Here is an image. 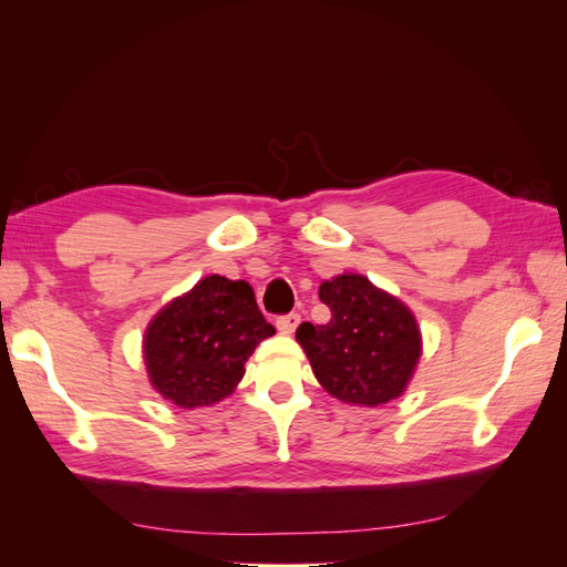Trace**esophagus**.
<instances>
[{"label": "esophagus", "mask_w": 567, "mask_h": 567, "mask_svg": "<svg viewBox=\"0 0 567 567\" xmlns=\"http://www.w3.org/2000/svg\"><path fill=\"white\" fill-rule=\"evenodd\" d=\"M298 323H300V315H286V317H279L277 329H279L284 336H290V333H296Z\"/></svg>", "instance_id": "1"}]
</instances>
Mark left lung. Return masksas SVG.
<instances>
[{"instance_id": "left-lung-1", "label": "left lung", "mask_w": 567, "mask_h": 567, "mask_svg": "<svg viewBox=\"0 0 567 567\" xmlns=\"http://www.w3.org/2000/svg\"><path fill=\"white\" fill-rule=\"evenodd\" d=\"M319 300L331 321L298 326L296 340L321 388L352 406L398 400L414 379L423 354L419 321L409 307L362 274L321 281Z\"/></svg>"}]
</instances>
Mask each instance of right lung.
<instances>
[{"instance_id":"1","label":"right lung","mask_w":567,"mask_h":567,"mask_svg":"<svg viewBox=\"0 0 567 567\" xmlns=\"http://www.w3.org/2000/svg\"><path fill=\"white\" fill-rule=\"evenodd\" d=\"M274 333L248 281L210 274L146 326L148 381L179 409L213 406L236 390L248 357Z\"/></svg>"}]
</instances>
